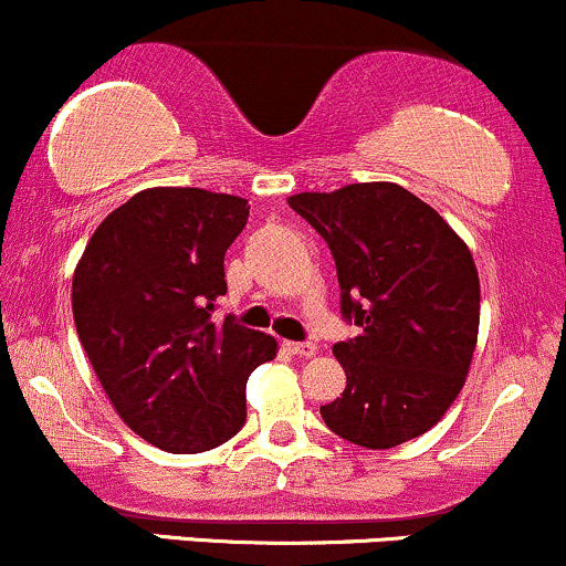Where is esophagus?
Returning a JSON list of instances; mask_svg holds the SVG:
<instances>
[{
	"mask_svg": "<svg viewBox=\"0 0 566 566\" xmlns=\"http://www.w3.org/2000/svg\"><path fill=\"white\" fill-rule=\"evenodd\" d=\"M284 348H287L290 354L303 356V359H311V356L316 354V346H314V343H284Z\"/></svg>",
	"mask_w": 566,
	"mask_h": 566,
	"instance_id": "esophagus-1",
	"label": "esophagus"
}]
</instances>
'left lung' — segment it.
I'll return each instance as SVG.
<instances>
[{"instance_id": "left-lung-1", "label": "left lung", "mask_w": 566, "mask_h": 566, "mask_svg": "<svg viewBox=\"0 0 566 566\" xmlns=\"http://www.w3.org/2000/svg\"><path fill=\"white\" fill-rule=\"evenodd\" d=\"M290 207L327 242L340 314L359 335L333 346L346 391L319 412L340 439L391 450L441 420L479 335L471 250L433 207L396 184L295 193Z\"/></svg>"}]
</instances>
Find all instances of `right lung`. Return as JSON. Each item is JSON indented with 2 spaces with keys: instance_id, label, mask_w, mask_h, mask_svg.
<instances>
[{
  "instance_id": "obj_1",
  "label": "right lung",
  "mask_w": 566,
  "mask_h": 566,
  "mask_svg": "<svg viewBox=\"0 0 566 566\" xmlns=\"http://www.w3.org/2000/svg\"><path fill=\"white\" fill-rule=\"evenodd\" d=\"M247 216L231 193L146 188L97 226L76 263V335L119 418L159 450L205 452L239 433L247 378L276 356L271 335L212 319Z\"/></svg>"
}]
</instances>
